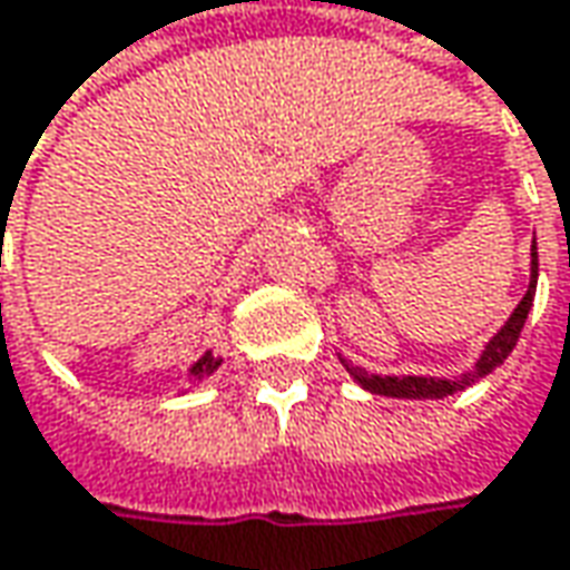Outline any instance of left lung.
Wrapping results in <instances>:
<instances>
[{
	"mask_svg": "<svg viewBox=\"0 0 570 570\" xmlns=\"http://www.w3.org/2000/svg\"><path fill=\"white\" fill-rule=\"evenodd\" d=\"M537 275H539V259H537V240H533V278H530V288H527L523 301L517 304V311L511 314V320L501 326V333L485 345L482 358H479L475 371H470V374H463V377H456V381H434V377H377V374H367V371H362V367H348V371L355 374V381L362 383L364 390H371V393H383V396H403V400H441V396H448V393L466 390V386H472L479 377L492 374L494 367L511 355V348H514L517 340H520V330H523V323H527V314H530V307H533Z\"/></svg>",
	"mask_w": 570,
	"mask_h": 570,
	"instance_id": "left-lung-1",
	"label": "left lung"
}]
</instances>
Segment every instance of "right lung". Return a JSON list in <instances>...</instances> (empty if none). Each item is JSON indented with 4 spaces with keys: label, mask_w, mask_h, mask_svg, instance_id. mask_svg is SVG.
Wrapping results in <instances>:
<instances>
[{
    "label": "right lung",
    "mask_w": 570,
    "mask_h": 570,
    "mask_svg": "<svg viewBox=\"0 0 570 570\" xmlns=\"http://www.w3.org/2000/svg\"><path fill=\"white\" fill-rule=\"evenodd\" d=\"M215 367H218V362H215L212 355H206V358H199V362L193 364V374H196V377H203V374L215 371Z\"/></svg>",
    "instance_id": "1"
}]
</instances>
